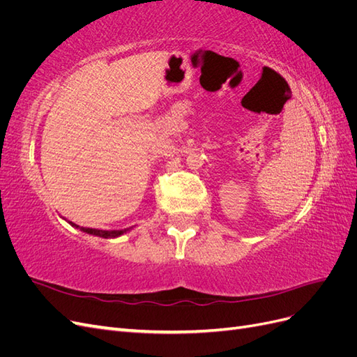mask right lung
<instances>
[{
    "label": "right lung",
    "instance_id": "1",
    "mask_svg": "<svg viewBox=\"0 0 357 357\" xmlns=\"http://www.w3.org/2000/svg\"><path fill=\"white\" fill-rule=\"evenodd\" d=\"M71 226H74V228H77V229H80L82 232H86V234H89V235H95V236H101V238H117V236H121V235H123V234H126V232H129L132 229V226L131 228H126V229H113V231H104V229H93V228H80L79 225H75V223H73V222H68Z\"/></svg>",
    "mask_w": 357,
    "mask_h": 357
}]
</instances>
